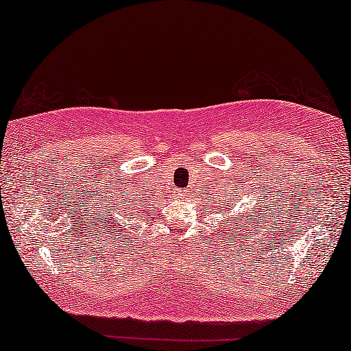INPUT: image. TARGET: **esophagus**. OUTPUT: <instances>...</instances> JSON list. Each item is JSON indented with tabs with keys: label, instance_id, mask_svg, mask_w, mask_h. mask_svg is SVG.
<instances>
[{
	"label": "esophagus",
	"instance_id": "1",
	"mask_svg": "<svg viewBox=\"0 0 351 351\" xmlns=\"http://www.w3.org/2000/svg\"><path fill=\"white\" fill-rule=\"evenodd\" d=\"M178 196L180 197H188V191H180Z\"/></svg>",
	"mask_w": 351,
	"mask_h": 351
}]
</instances>
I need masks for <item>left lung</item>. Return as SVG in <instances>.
I'll list each match as a JSON object with an SVG mask.
<instances>
[{
    "mask_svg": "<svg viewBox=\"0 0 351 351\" xmlns=\"http://www.w3.org/2000/svg\"><path fill=\"white\" fill-rule=\"evenodd\" d=\"M237 222H239V219H237Z\"/></svg>",
    "mask_w": 351,
    "mask_h": 351,
    "instance_id": "1",
    "label": "left lung"
}]
</instances>
